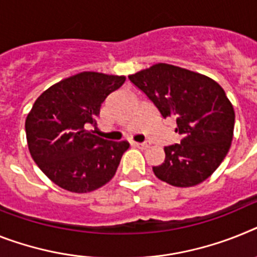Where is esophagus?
Returning a JSON list of instances; mask_svg holds the SVG:
<instances>
[{"label": "esophagus", "instance_id": "1", "mask_svg": "<svg viewBox=\"0 0 257 257\" xmlns=\"http://www.w3.org/2000/svg\"><path fill=\"white\" fill-rule=\"evenodd\" d=\"M135 145L137 146V148H140V149H146V148H149V145H150V142H149V141L135 142Z\"/></svg>", "mask_w": 257, "mask_h": 257}]
</instances>
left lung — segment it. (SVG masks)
<instances>
[{
    "label": "left lung",
    "mask_w": 257,
    "mask_h": 257,
    "mask_svg": "<svg viewBox=\"0 0 257 257\" xmlns=\"http://www.w3.org/2000/svg\"><path fill=\"white\" fill-rule=\"evenodd\" d=\"M163 118L172 117L179 144L165 146V161L155 176L175 187L204 182L227 154L235 113L223 88L205 75L169 64L129 75Z\"/></svg>",
    "instance_id": "left-lung-1"
}]
</instances>
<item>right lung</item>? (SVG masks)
<instances>
[{"label": "right lung", "instance_id": "1", "mask_svg": "<svg viewBox=\"0 0 257 257\" xmlns=\"http://www.w3.org/2000/svg\"><path fill=\"white\" fill-rule=\"evenodd\" d=\"M125 77L83 72L51 86L26 118L30 153L39 169L66 191L86 193L108 183L129 148L87 131L105 98Z\"/></svg>", "mask_w": 257, "mask_h": 257}]
</instances>
